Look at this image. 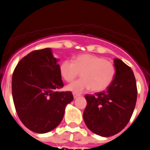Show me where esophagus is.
<instances>
[{"instance_id": "34e87169", "label": "esophagus", "mask_w": 150, "mask_h": 150, "mask_svg": "<svg viewBox=\"0 0 150 150\" xmlns=\"http://www.w3.org/2000/svg\"><path fill=\"white\" fill-rule=\"evenodd\" d=\"M73 95H74V98H78L79 96V94L76 93V92H73Z\"/></svg>"}]
</instances>
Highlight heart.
Instances as JSON below:
<instances>
[{
    "instance_id": "heart-1",
    "label": "heart",
    "mask_w": 150,
    "mask_h": 150,
    "mask_svg": "<svg viewBox=\"0 0 150 150\" xmlns=\"http://www.w3.org/2000/svg\"><path fill=\"white\" fill-rule=\"evenodd\" d=\"M60 74L65 81H73L80 73L81 79L73 82L67 89L80 93L91 88L100 91L109 86L116 75V67L112 62L102 57L83 54L75 57L73 62L64 60L60 64Z\"/></svg>"
}]
</instances>
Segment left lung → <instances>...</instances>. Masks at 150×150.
Returning <instances> with one entry per match:
<instances>
[{
  "mask_svg": "<svg viewBox=\"0 0 150 150\" xmlns=\"http://www.w3.org/2000/svg\"><path fill=\"white\" fill-rule=\"evenodd\" d=\"M114 65L116 75L107 89L85 96V123L91 132L102 137L116 134L126 126L137 101V84L132 68L119 59H115Z\"/></svg>",
  "mask_w": 150,
  "mask_h": 150,
  "instance_id": "left-lung-1",
  "label": "left lung"
}]
</instances>
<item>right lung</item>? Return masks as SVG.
<instances>
[{
    "mask_svg": "<svg viewBox=\"0 0 150 150\" xmlns=\"http://www.w3.org/2000/svg\"><path fill=\"white\" fill-rule=\"evenodd\" d=\"M58 59L50 48L34 50L21 59L12 77V95L16 110L24 125L36 133L56 128L74 96L58 91L64 86Z\"/></svg>",
    "mask_w": 150,
    "mask_h": 150,
    "instance_id": "1",
    "label": "right lung"
}]
</instances>
